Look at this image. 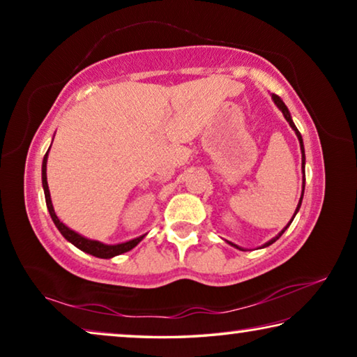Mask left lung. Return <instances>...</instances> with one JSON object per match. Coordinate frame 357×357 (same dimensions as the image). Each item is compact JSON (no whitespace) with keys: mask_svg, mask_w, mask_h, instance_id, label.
<instances>
[{"mask_svg":"<svg viewBox=\"0 0 357 357\" xmlns=\"http://www.w3.org/2000/svg\"><path fill=\"white\" fill-rule=\"evenodd\" d=\"M273 100L275 102V105L277 107H279L280 108V110H282V113H283V116H285V119L288 121V124L289 126H291V129L296 132V137H298V140H299V144H301V153H302V173H304V184H302V193H301V200H299V203H298V208H296V211H294V215L296 214H298V211H299V208H301V203H302V197H304V187H305V153H304V143H302V137H301V134H299V130H298V128H296V126H294V123H293V119H291V114H289V112H288V108H287V105L285 104H283V100L279 98V96H275V94H273ZM293 219H294V217H293ZM293 219L291 220H289V223H288V225L285 227V228H283L282 229V231L279 233V234H277V236L275 238H273V239H271L269 241V243H266L263 247H268V245H271V244H273V243H275V241L277 239H279L280 236H282V234L283 233H285V229L289 227V225H291V222H293ZM228 244H231L233 247H236V249H239V250H244V249H241V247H238L236 244H233V243H228Z\"/></svg>","mask_w":357,"mask_h":357,"instance_id":"8db88e82","label":"left lung"}]
</instances>
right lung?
<instances>
[{"label":"right lung","mask_w":357,"mask_h":357,"mask_svg":"<svg viewBox=\"0 0 357 357\" xmlns=\"http://www.w3.org/2000/svg\"><path fill=\"white\" fill-rule=\"evenodd\" d=\"M47 157H48V151L44 155V160H42V185H44V193H45V203L48 208V213H50V217L53 223H55L56 228L59 229V233L69 241V243L74 244L77 249H80L83 252L89 253V255H94L98 258H113L116 255H121V253L129 252L134 249V247L140 243V241L144 238V234L140 238H135L132 241H128V243L123 244H114V245H107L102 244L99 241H93V239H86L82 234L75 233L74 229H70L64 225V223L58 219V215L55 214V209H53L52 204V198H50V190H48V184H47Z\"/></svg>","instance_id":"obj_1"}]
</instances>
